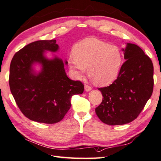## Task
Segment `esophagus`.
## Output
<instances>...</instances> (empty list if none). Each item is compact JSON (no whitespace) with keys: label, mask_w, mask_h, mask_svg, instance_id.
Listing matches in <instances>:
<instances>
[{"label":"esophagus","mask_w":161,"mask_h":161,"mask_svg":"<svg viewBox=\"0 0 161 161\" xmlns=\"http://www.w3.org/2000/svg\"><path fill=\"white\" fill-rule=\"evenodd\" d=\"M91 90H92V87L90 86H89V85H85V91L90 92Z\"/></svg>","instance_id":"34e87169"}]
</instances>
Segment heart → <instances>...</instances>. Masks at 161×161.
I'll list each match as a JSON object with an SVG mask.
<instances>
[{"instance_id": "1", "label": "heart", "mask_w": 161, "mask_h": 161, "mask_svg": "<svg viewBox=\"0 0 161 161\" xmlns=\"http://www.w3.org/2000/svg\"><path fill=\"white\" fill-rule=\"evenodd\" d=\"M73 55L69 58V64L75 77L82 78L88 69L89 76L99 86H106L116 79L123 61L119 47L96 38L78 42L73 48Z\"/></svg>"}]
</instances>
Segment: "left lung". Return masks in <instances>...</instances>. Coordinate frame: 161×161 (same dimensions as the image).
Here are the masks:
<instances>
[{
	"instance_id": "1",
	"label": "left lung",
	"mask_w": 161,
	"mask_h": 161,
	"mask_svg": "<svg viewBox=\"0 0 161 161\" xmlns=\"http://www.w3.org/2000/svg\"><path fill=\"white\" fill-rule=\"evenodd\" d=\"M125 62L117 79L108 87L99 88L102 102L95 112L108 125H122L139 115L149 99L153 88V66L138 46L126 43L122 49Z\"/></svg>"
}]
</instances>
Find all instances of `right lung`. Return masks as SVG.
<instances>
[{
    "label": "right lung",
    "mask_w": 161,
    "mask_h": 161,
    "mask_svg": "<svg viewBox=\"0 0 161 161\" xmlns=\"http://www.w3.org/2000/svg\"><path fill=\"white\" fill-rule=\"evenodd\" d=\"M58 50L55 39L36 41L16 53L11 61L9 84L12 94L22 113L32 121L59 122L69 110L71 97L83 92L80 81L67 77V60L45 55ZM36 64L41 67L39 72L34 69Z\"/></svg>",
    "instance_id": "1"
}]
</instances>
